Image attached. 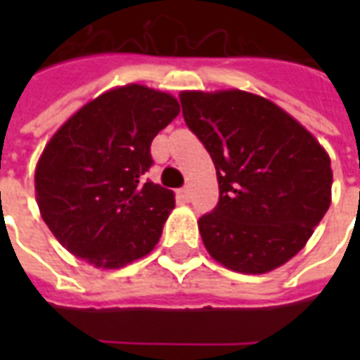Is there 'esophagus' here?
Listing matches in <instances>:
<instances>
[{
    "label": "esophagus",
    "mask_w": 360,
    "mask_h": 360,
    "mask_svg": "<svg viewBox=\"0 0 360 360\" xmlns=\"http://www.w3.org/2000/svg\"><path fill=\"white\" fill-rule=\"evenodd\" d=\"M179 196L185 200V202H191V188L188 186H183L179 191Z\"/></svg>",
    "instance_id": "obj_1"
}]
</instances>
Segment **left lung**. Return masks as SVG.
<instances>
[{"label":"left lung","mask_w":360,"mask_h":360,"mask_svg":"<svg viewBox=\"0 0 360 360\" xmlns=\"http://www.w3.org/2000/svg\"><path fill=\"white\" fill-rule=\"evenodd\" d=\"M179 101L219 179L217 207L198 220L205 248L237 273L280 267L329 209V155L290 114L252 93L183 91Z\"/></svg>","instance_id":"obj_1"}]
</instances>
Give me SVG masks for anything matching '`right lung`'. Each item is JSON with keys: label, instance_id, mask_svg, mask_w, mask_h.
<instances>
[{"label": "right lung", "instance_id": "right-lung-1", "mask_svg": "<svg viewBox=\"0 0 360 360\" xmlns=\"http://www.w3.org/2000/svg\"><path fill=\"white\" fill-rule=\"evenodd\" d=\"M177 115L172 95L132 84L87 103L48 141L37 203L70 254L115 269L155 248L175 198L146 172L153 138Z\"/></svg>", "mask_w": 360, "mask_h": 360}]
</instances>
